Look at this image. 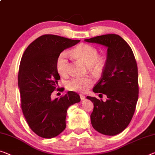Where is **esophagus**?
<instances>
[{"instance_id": "1", "label": "esophagus", "mask_w": 155, "mask_h": 155, "mask_svg": "<svg viewBox=\"0 0 155 155\" xmlns=\"http://www.w3.org/2000/svg\"><path fill=\"white\" fill-rule=\"evenodd\" d=\"M80 98H81V100H82H82L85 99V96L83 94H80Z\"/></svg>"}]
</instances>
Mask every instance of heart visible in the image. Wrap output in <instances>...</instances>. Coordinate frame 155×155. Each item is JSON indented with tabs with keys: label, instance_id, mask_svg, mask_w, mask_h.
<instances>
[{
	"label": "heart",
	"instance_id": "b5f03b06",
	"mask_svg": "<svg viewBox=\"0 0 155 155\" xmlns=\"http://www.w3.org/2000/svg\"><path fill=\"white\" fill-rule=\"evenodd\" d=\"M73 53L86 65L95 71L99 70L103 65V59L98 56V51L91 45L87 44L78 45L73 49ZM68 57L67 52L63 51L57 58L56 69L61 76H66L68 74ZM93 84L94 80L91 78L74 77L66 82V88L69 91L84 92Z\"/></svg>",
	"mask_w": 155,
	"mask_h": 155
}]
</instances>
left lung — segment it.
Instances as JSON below:
<instances>
[{
	"label": "left lung",
	"instance_id": "left-lung-1",
	"mask_svg": "<svg viewBox=\"0 0 155 155\" xmlns=\"http://www.w3.org/2000/svg\"><path fill=\"white\" fill-rule=\"evenodd\" d=\"M85 41L107 48V56L101 78L93 91L107 96V101L87 96L94 103L91 114L93 127L102 134L114 136L130 124L139 97L138 68L132 50L122 37L109 34Z\"/></svg>",
	"mask_w": 155,
	"mask_h": 155
}]
</instances>
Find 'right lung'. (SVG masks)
I'll use <instances>...</instances> for the list:
<instances>
[{
	"instance_id": "right-lung-1",
	"label": "right lung",
	"mask_w": 155,
	"mask_h": 155,
	"mask_svg": "<svg viewBox=\"0 0 155 155\" xmlns=\"http://www.w3.org/2000/svg\"><path fill=\"white\" fill-rule=\"evenodd\" d=\"M80 41L44 35L31 43L23 54L18 75L21 109L30 129L39 137L51 139L62 132L68 108L80 101L79 95L73 91L60 98L51 97L60 79L57 58Z\"/></svg>"
}]
</instances>
